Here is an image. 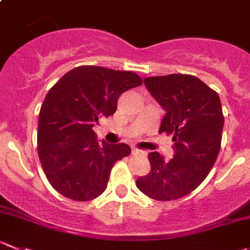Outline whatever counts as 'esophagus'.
Segmentation results:
<instances>
[{"label": "esophagus", "mask_w": 250, "mask_h": 250, "mask_svg": "<svg viewBox=\"0 0 250 250\" xmlns=\"http://www.w3.org/2000/svg\"><path fill=\"white\" fill-rule=\"evenodd\" d=\"M132 155H146V151H143V150L138 149H132Z\"/></svg>", "instance_id": "esophagus-1"}]
</instances>
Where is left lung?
<instances>
[{
  "instance_id": "obj_1",
  "label": "left lung",
  "mask_w": 250,
  "mask_h": 250,
  "mask_svg": "<svg viewBox=\"0 0 250 250\" xmlns=\"http://www.w3.org/2000/svg\"><path fill=\"white\" fill-rule=\"evenodd\" d=\"M150 95L166 111L159 132L173 134V159L149 152L151 169L137 179L140 192L155 200L189 194L209 174L221 146L224 115L216 91L189 74L144 79Z\"/></svg>"
}]
</instances>
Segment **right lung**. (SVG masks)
<instances>
[{"label": "right lung", "mask_w": 250, "mask_h": 250, "mask_svg": "<svg viewBox=\"0 0 250 250\" xmlns=\"http://www.w3.org/2000/svg\"><path fill=\"white\" fill-rule=\"evenodd\" d=\"M143 84L137 73L81 66L48 90L39 113L38 152L51 186L63 197L89 202L104 193L127 144L98 142L93 127L117 110L118 98Z\"/></svg>", "instance_id": "right-lung-1"}]
</instances>
